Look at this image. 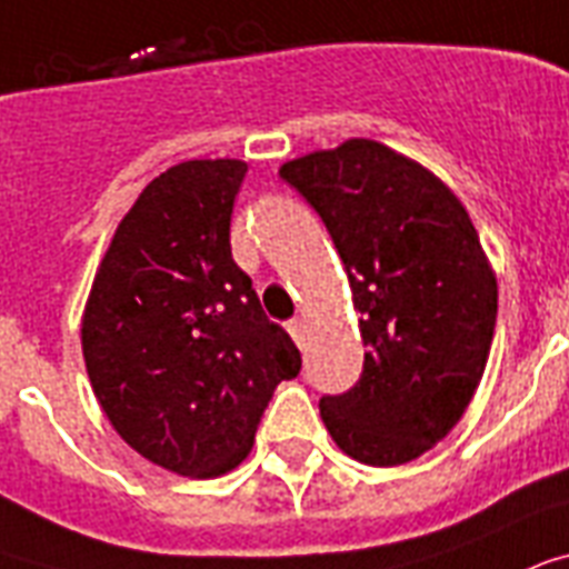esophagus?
I'll use <instances>...</instances> for the list:
<instances>
[{
	"label": "esophagus",
	"mask_w": 569,
	"mask_h": 569,
	"mask_svg": "<svg viewBox=\"0 0 569 569\" xmlns=\"http://www.w3.org/2000/svg\"><path fill=\"white\" fill-rule=\"evenodd\" d=\"M306 320H299V317H293V320H288V332H290V338H293V341H297L299 347H302V341H306Z\"/></svg>",
	"instance_id": "1"
}]
</instances>
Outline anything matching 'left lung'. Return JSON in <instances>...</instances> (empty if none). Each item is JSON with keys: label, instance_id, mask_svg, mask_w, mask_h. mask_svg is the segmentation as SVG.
<instances>
[{"label": "left lung", "instance_id": "obj_1", "mask_svg": "<svg viewBox=\"0 0 569 569\" xmlns=\"http://www.w3.org/2000/svg\"><path fill=\"white\" fill-rule=\"evenodd\" d=\"M279 171L332 234L368 345L359 382L320 398V418L359 463H409L451 433L483 377L499 311L490 258L463 201L373 139Z\"/></svg>", "mask_w": 569, "mask_h": 569}]
</instances>
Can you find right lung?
Here are the masks:
<instances>
[{
    "label": "right lung",
    "mask_w": 569,
    "mask_h": 569,
    "mask_svg": "<svg viewBox=\"0 0 569 569\" xmlns=\"http://www.w3.org/2000/svg\"><path fill=\"white\" fill-rule=\"evenodd\" d=\"M243 160H187L118 222L82 311L97 403L133 451L183 478H216L252 451L297 345L263 315L231 258Z\"/></svg>",
    "instance_id": "obj_1"
}]
</instances>
